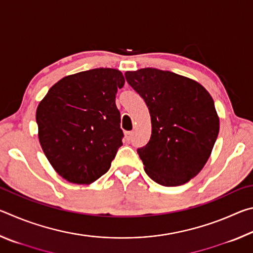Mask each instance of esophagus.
Returning a JSON list of instances; mask_svg holds the SVG:
<instances>
[{"label":"esophagus","mask_w":253,"mask_h":253,"mask_svg":"<svg viewBox=\"0 0 253 253\" xmlns=\"http://www.w3.org/2000/svg\"><path fill=\"white\" fill-rule=\"evenodd\" d=\"M132 136H134V132L132 131H126L125 132V138L127 139V142H130L132 139Z\"/></svg>","instance_id":"obj_1"}]
</instances>
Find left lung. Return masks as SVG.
I'll use <instances>...</instances> for the list:
<instances>
[{
	"mask_svg": "<svg viewBox=\"0 0 253 253\" xmlns=\"http://www.w3.org/2000/svg\"><path fill=\"white\" fill-rule=\"evenodd\" d=\"M125 77L151 114V139L137 149L145 172L163 186L185 184L204 168L219 135L211 95L194 80L155 68Z\"/></svg>",
	"mask_w": 253,
	"mask_h": 253,
	"instance_id": "8db88e82",
	"label": "left lung"
}]
</instances>
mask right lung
<instances>
[{"label":"right lung","mask_w":253,"mask_h":253,"mask_svg":"<svg viewBox=\"0 0 253 253\" xmlns=\"http://www.w3.org/2000/svg\"><path fill=\"white\" fill-rule=\"evenodd\" d=\"M124 84L119 70L97 68L59 80L40 101L41 147L68 182L90 184L110 169L123 145L116 93Z\"/></svg>","instance_id":"right-lung-1"}]
</instances>
